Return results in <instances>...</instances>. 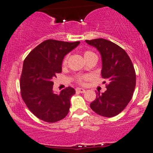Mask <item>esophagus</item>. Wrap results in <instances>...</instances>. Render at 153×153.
Wrapping results in <instances>:
<instances>
[{
	"mask_svg": "<svg viewBox=\"0 0 153 153\" xmlns=\"http://www.w3.org/2000/svg\"><path fill=\"white\" fill-rule=\"evenodd\" d=\"M76 91L78 92H80V93H84V92H85V90L83 88H76Z\"/></svg>",
	"mask_w": 153,
	"mask_h": 153,
	"instance_id": "obj_1",
	"label": "esophagus"
}]
</instances>
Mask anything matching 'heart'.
Returning <instances> with one entry per match:
<instances>
[{"label":"heart","mask_w":153,"mask_h":153,"mask_svg":"<svg viewBox=\"0 0 153 153\" xmlns=\"http://www.w3.org/2000/svg\"><path fill=\"white\" fill-rule=\"evenodd\" d=\"M83 56H84V58H85L86 61H87L89 58L92 57V56H95L96 55L93 52H92V51H84ZM68 56H66L64 58H63V61H62L63 65L66 64V63H67V61H68ZM90 78V75H79V76H76V81L77 83L82 84H82H85V82L87 81V80H88Z\"/></svg>","instance_id":"b5f03b06"}]
</instances>
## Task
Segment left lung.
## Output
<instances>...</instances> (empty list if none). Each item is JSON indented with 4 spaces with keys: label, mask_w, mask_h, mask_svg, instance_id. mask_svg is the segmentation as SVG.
I'll list each match as a JSON object with an SVG mask.
<instances>
[{
    "label": "left lung",
    "mask_w": 153,
    "mask_h": 153,
    "mask_svg": "<svg viewBox=\"0 0 153 153\" xmlns=\"http://www.w3.org/2000/svg\"><path fill=\"white\" fill-rule=\"evenodd\" d=\"M85 41L100 53L101 74L108 81L107 90L102 94L96 92V98L90 103V108L100 116L114 117L126 107L132 98L136 86L134 65L126 51L111 41L102 38Z\"/></svg>",
    "instance_id": "8db88e82"
}]
</instances>
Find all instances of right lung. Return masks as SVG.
Returning <instances> with one entry per match:
<instances>
[{
    "mask_svg": "<svg viewBox=\"0 0 153 153\" xmlns=\"http://www.w3.org/2000/svg\"><path fill=\"white\" fill-rule=\"evenodd\" d=\"M79 43V41L47 39L32 50L24 61L20 77L21 95L29 110L40 120L57 122L68 114L74 89L68 87L60 94H54L52 80L62 71L64 56Z\"/></svg>",
    "mask_w": 153,
    "mask_h": 153,
    "instance_id": "1",
    "label": "right lung"
}]
</instances>
